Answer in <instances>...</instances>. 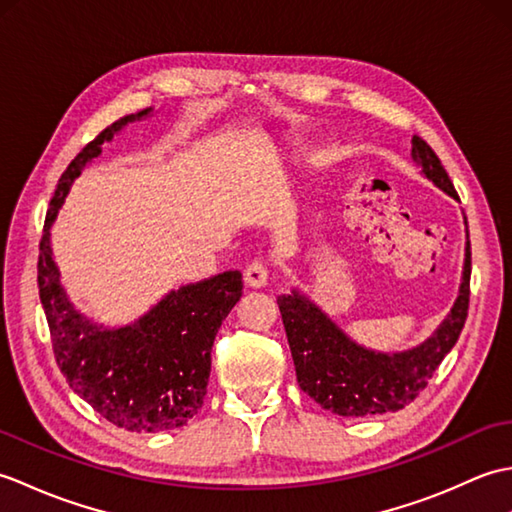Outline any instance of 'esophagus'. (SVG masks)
<instances>
[{
	"label": "esophagus",
	"instance_id": "obj_1",
	"mask_svg": "<svg viewBox=\"0 0 512 512\" xmlns=\"http://www.w3.org/2000/svg\"><path fill=\"white\" fill-rule=\"evenodd\" d=\"M244 281L250 288H264L268 284V268L264 262H250L244 270Z\"/></svg>",
	"mask_w": 512,
	"mask_h": 512
}]
</instances>
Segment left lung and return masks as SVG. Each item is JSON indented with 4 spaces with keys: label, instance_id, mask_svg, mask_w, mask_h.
Wrapping results in <instances>:
<instances>
[{
    "label": "left lung",
    "instance_id": "obj_1",
    "mask_svg": "<svg viewBox=\"0 0 512 512\" xmlns=\"http://www.w3.org/2000/svg\"><path fill=\"white\" fill-rule=\"evenodd\" d=\"M411 158L436 187L458 198L447 169L420 136L411 138ZM469 237V235H466ZM471 242L466 239L460 295L447 319L427 341L407 352H374L352 341L319 306L292 290L277 299L288 336L297 383L314 402L336 416L365 418L398 411L427 387L442 358L458 343L469 314Z\"/></svg>",
    "mask_w": 512,
    "mask_h": 512
}]
</instances>
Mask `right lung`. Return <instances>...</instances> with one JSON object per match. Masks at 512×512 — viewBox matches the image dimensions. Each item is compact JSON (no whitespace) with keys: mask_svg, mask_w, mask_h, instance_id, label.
I'll use <instances>...</instances> for the list:
<instances>
[{"mask_svg":"<svg viewBox=\"0 0 512 512\" xmlns=\"http://www.w3.org/2000/svg\"><path fill=\"white\" fill-rule=\"evenodd\" d=\"M149 112L151 107L118 118L63 171L43 224L37 264L39 299L65 380L105 420L136 433L178 429L198 413L209 385L215 334L242 297L244 286L239 270H226L171 290L158 306L123 328L90 321L65 295L50 248L54 217L72 182L101 154L105 140Z\"/></svg>","mask_w":512,"mask_h":512,"instance_id":"add662e5","label":"right lung"}]
</instances>
